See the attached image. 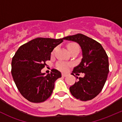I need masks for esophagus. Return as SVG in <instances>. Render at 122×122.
I'll use <instances>...</instances> for the list:
<instances>
[{"label": "esophagus", "mask_w": 122, "mask_h": 122, "mask_svg": "<svg viewBox=\"0 0 122 122\" xmlns=\"http://www.w3.org/2000/svg\"><path fill=\"white\" fill-rule=\"evenodd\" d=\"M68 76V74L67 73H64V72H63V73H62V77H67V76Z\"/></svg>", "instance_id": "esophagus-1"}]
</instances>
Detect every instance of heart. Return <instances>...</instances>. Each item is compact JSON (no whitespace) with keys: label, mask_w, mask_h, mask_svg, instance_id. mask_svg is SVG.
<instances>
[{"label":"heart","mask_w":122,"mask_h":122,"mask_svg":"<svg viewBox=\"0 0 122 122\" xmlns=\"http://www.w3.org/2000/svg\"><path fill=\"white\" fill-rule=\"evenodd\" d=\"M67 48H68L70 52H73V51H80L79 45L76 42L69 43L68 45H67ZM56 50V48H55L53 51H52V54H54ZM69 66H70V64L68 63L64 62V61H59L56 64V68L59 69L60 70H61V71H66V70H67Z\"/></svg>","instance_id":"obj_1"}]
</instances>
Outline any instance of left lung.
Masks as SVG:
<instances>
[{"instance_id": "obj_1", "label": "left lung", "mask_w": 122, "mask_h": 122, "mask_svg": "<svg viewBox=\"0 0 122 122\" xmlns=\"http://www.w3.org/2000/svg\"><path fill=\"white\" fill-rule=\"evenodd\" d=\"M64 39L77 42L83 52L81 61L74 68L71 74L76 77L74 74L82 72L84 77H79L78 81L70 87L71 94L81 101L94 99L103 89L109 72L105 50L96 41L81 34L66 36Z\"/></svg>"}]
</instances>
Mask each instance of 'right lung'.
<instances>
[{
	"instance_id": "1",
	"label": "right lung",
	"mask_w": 122,
	"mask_h": 122,
	"mask_svg": "<svg viewBox=\"0 0 122 122\" xmlns=\"http://www.w3.org/2000/svg\"><path fill=\"white\" fill-rule=\"evenodd\" d=\"M62 39L36 38L21 45L12 60V76L18 90L23 97L32 103H41L52 94L54 83L61 74L52 69L45 76L41 70L51 59L54 48Z\"/></svg>"
}]
</instances>
